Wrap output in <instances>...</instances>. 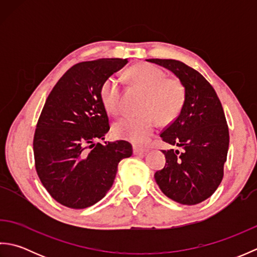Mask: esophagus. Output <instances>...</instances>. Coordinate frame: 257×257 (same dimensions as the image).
Listing matches in <instances>:
<instances>
[{"instance_id": "34e87169", "label": "esophagus", "mask_w": 257, "mask_h": 257, "mask_svg": "<svg viewBox=\"0 0 257 257\" xmlns=\"http://www.w3.org/2000/svg\"><path fill=\"white\" fill-rule=\"evenodd\" d=\"M147 151H148V149L143 148V147H138V146H135V147H134V154H135V155L146 154Z\"/></svg>"}]
</instances>
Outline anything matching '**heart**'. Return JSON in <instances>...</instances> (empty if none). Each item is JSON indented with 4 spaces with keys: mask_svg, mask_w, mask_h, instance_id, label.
<instances>
[{
    "mask_svg": "<svg viewBox=\"0 0 257 257\" xmlns=\"http://www.w3.org/2000/svg\"><path fill=\"white\" fill-rule=\"evenodd\" d=\"M130 75L148 91L143 106L145 113L125 114L114 123V134L135 144L144 145L158 128V120L169 123L181 112L185 101V89L177 79H168L166 73L156 65L140 64L130 69ZM100 96L103 105L112 113L122 110V80L111 75L101 84Z\"/></svg>",
    "mask_w": 257,
    "mask_h": 257,
    "instance_id": "1",
    "label": "heart"
}]
</instances>
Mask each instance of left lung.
<instances>
[{"label": "left lung", "instance_id": "8db88e82", "mask_svg": "<svg viewBox=\"0 0 257 257\" xmlns=\"http://www.w3.org/2000/svg\"><path fill=\"white\" fill-rule=\"evenodd\" d=\"M177 76L185 89L181 112L160 134L179 150H162L167 163L155 173L168 198L185 205L201 203L219 187L228 150V127L214 88L198 70L176 59H147Z\"/></svg>", "mask_w": 257, "mask_h": 257}]
</instances>
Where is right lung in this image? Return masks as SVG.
<instances>
[{
  "label": "right lung",
  "instance_id": "right-lung-1",
  "mask_svg": "<svg viewBox=\"0 0 257 257\" xmlns=\"http://www.w3.org/2000/svg\"><path fill=\"white\" fill-rule=\"evenodd\" d=\"M128 63L121 58L81 62L54 86L36 124L33 150L42 184L58 203L85 209L110 190L118 163L133 155L124 140H99L110 129L100 87Z\"/></svg>",
  "mask_w": 257,
  "mask_h": 257
}]
</instances>
